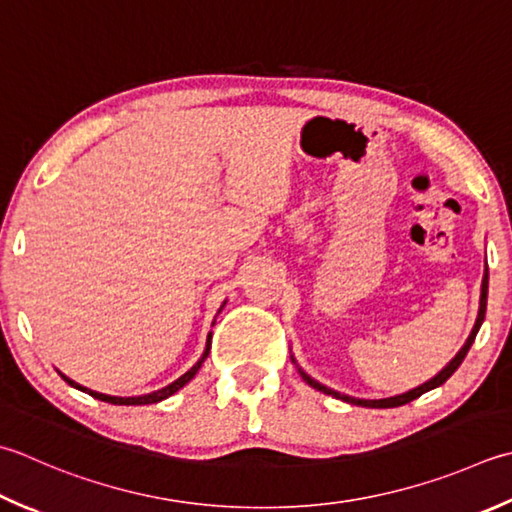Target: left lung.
<instances>
[{"mask_svg": "<svg viewBox=\"0 0 512 512\" xmlns=\"http://www.w3.org/2000/svg\"><path fill=\"white\" fill-rule=\"evenodd\" d=\"M486 302H488V268H486V273H484V282H482V299H479V315H477V322H475V326H473V333L468 335V339H466V344L462 346V350H459V353L450 359V362L439 370V373L433 377V379H428L426 384H422V386H417V388H413V390H408V393H402V395H395V397H386V399H357V397H348V395H342V393H337V390H333V388H328V386H324V384H319V382H315L313 377L310 375H306L302 368L297 366V370H299V375L304 377V382L308 384V386H313V388H317V390H322V393H326V395H333V397H337V399H342V402H348V404H357V406H366V408H395V406H404V404H408V402H413V399H417L419 395H424V393H428V390H433V388H437V386H442L446 379L455 373V370L462 366V362H464V357L468 355V350H470V346H473V342H475V337H477V333H479V328H482V322H484V317H486ZM295 362V357H290ZM297 364V362H295Z\"/></svg>", "mask_w": 512, "mask_h": 512, "instance_id": "obj_1", "label": "left lung"}]
</instances>
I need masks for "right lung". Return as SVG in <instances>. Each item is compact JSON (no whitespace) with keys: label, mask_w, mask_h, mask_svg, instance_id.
<instances>
[{"label":"right lung","mask_w":512,"mask_h":512,"mask_svg":"<svg viewBox=\"0 0 512 512\" xmlns=\"http://www.w3.org/2000/svg\"><path fill=\"white\" fill-rule=\"evenodd\" d=\"M226 304V302H224ZM224 308V306H222ZM219 308V310H222ZM210 339H213V333H208V339H206V350H204V355L199 357V362L190 368V370H186V373L179 377V379H175L173 384H168V386H164L162 390H155V393H148V395H139V397H115V395H104V393H97V390H90V388H86V386H82V384H77V382H73V379L70 377H66L64 373H57L62 375V379L64 382H68L70 386L73 388H77V390H82V393H88L90 397H95V399H102V402H108V404H117V406H144V404H157V402H162V399H166V397H170V395H175L179 388H184L190 379H193L195 375H197V370L202 368V364H204V359L208 357V353H210Z\"/></svg>","instance_id":"obj_1"}]
</instances>
